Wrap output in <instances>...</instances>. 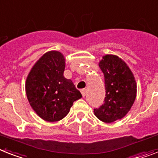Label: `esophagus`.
Segmentation results:
<instances>
[{"mask_svg": "<svg viewBox=\"0 0 158 158\" xmlns=\"http://www.w3.org/2000/svg\"><path fill=\"white\" fill-rule=\"evenodd\" d=\"M81 93L83 95V97H84L86 96V93H87V90H86L85 88H83V89H81Z\"/></svg>", "mask_w": 158, "mask_h": 158, "instance_id": "obj_1", "label": "esophagus"}]
</instances>
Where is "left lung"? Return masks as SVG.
Returning a JSON list of instances; mask_svg holds the SVG:
<instances>
[{
	"label": "left lung",
	"instance_id": "1",
	"mask_svg": "<svg viewBox=\"0 0 158 158\" xmlns=\"http://www.w3.org/2000/svg\"><path fill=\"white\" fill-rule=\"evenodd\" d=\"M105 76V102L94 114L101 121L111 123L127 114L136 97L137 85L127 64L116 55L107 54L99 61Z\"/></svg>",
	"mask_w": 158,
	"mask_h": 158
}]
</instances>
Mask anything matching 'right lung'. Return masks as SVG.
<instances>
[{
    "label": "right lung",
    "instance_id": "add662e5",
    "mask_svg": "<svg viewBox=\"0 0 158 158\" xmlns=\"http://www.w3.org/2000/svg\"><path fill=\"white\" fill-rule=\"evenodd\" d=\"M65 66L66 59L61 52L48 51L34 64L27 77L25 89L29 104L44 121L64 118L74 101L82 97L72 80L64 77Z\"/></svg>",
    "mask_w": 158,
    "mask_h": 158
}]
</instances>
